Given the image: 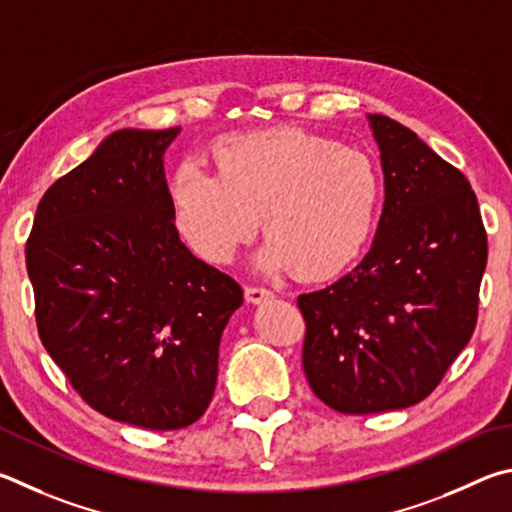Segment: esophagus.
<instances>
[{
  "label": "esophagus",
  "mask_w": 512,
  "mask_h": 512,
  "mask_svg": "<svg viewBox=\"0 0 512 512\" xmlns=\"http://www.w3.org/2000/svg\"><path fill=\"white\" fill-rule=\"evenodd\" d=\"M272 297H274V294L270 290H265V288H256V285H247V288H245V299L249 303H263V301L272 299Z\"/></svg>",
  "instance_id": "esophagus-1"
}]
</instances>
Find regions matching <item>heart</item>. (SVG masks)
Here are the masks:
<instances>
[{
  "label": "heart",
  "instance_id": "b5f03b06",
  "mask_svg": "<svg viewBox=\"0 0 512 512\" xmlns=\"http://www.w3.org/2000/svg\"><path fill=\"white\" fill-rule=\"evenodd\" d=\"M213 175L182 164L170 179L179 236L206 263H229L258 229V263L301 281L333 279L369 245L382 177L364 152L299 128L231 134L213 143Z\"/></svg>",
  "mask_w": 512,
  "mask_h": 512
}]
</instances>
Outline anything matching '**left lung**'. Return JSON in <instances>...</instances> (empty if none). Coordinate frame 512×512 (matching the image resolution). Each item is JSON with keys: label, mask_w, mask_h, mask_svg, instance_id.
Segmentation results:
<instances>
[{"label": "left lung", "mask_w": 512, "mask_h": 512, "mask_svg": "<svg viewBox=\"0 0 512 512\" xmlns=\"http://www.w3.org/2000/svg\"><path fill=\"white\" fill-rule=\"evenodd\" d=\"M384 206L362 263L297 299L303 371L342 414H380L425 400L470 342L488 261L477 195L405 125L369 114Z\"/></svg>", "instance_id": "1"}]
</instances>
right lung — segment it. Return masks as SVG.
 Here are the masks:
<instances>
[{
  "label": "right lung",
  "instance_id": "right-lung-1",
  "mask_svg": "<svg viewBox=\"0 0 512 512\" xmlns=\"http://www.w3.org/2000/svg\"><path fill=\"white\" fill-rule=\"evenodd\" d=\"M179 128L116 130L49 186L26 240L44 348L80 398L119 423L182 429L218 380L240 285L175 227L164 152Z\"/></svg>",
  "mask_w": 512,
  "mask_h": 512
}]
</instances>
